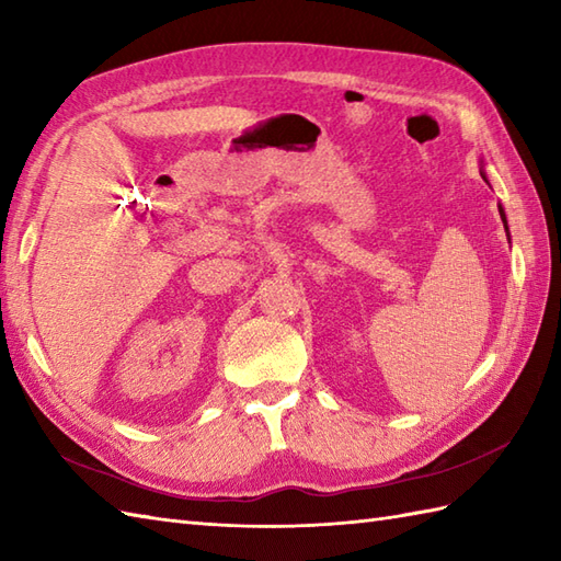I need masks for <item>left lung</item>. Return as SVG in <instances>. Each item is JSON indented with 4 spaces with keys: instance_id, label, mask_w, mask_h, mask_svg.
I'll return each instance as SVG.
<instances>
[{
    "instance_id": "obj_1",
    "label": "left lung",
    "mask_w": 561,
    "mask_h": 561,
    "mask_svg": "<svg viewBox=\"0 0 561 561\" xmlns=\"http://www.w3.org/2000/svg\"><path fill=\"white\" fill-rule=\"evenodd\" d=\"M482 173V178H484V181H486V171L482 169L480 171ZM486 183H490V181H486ZM499 214H502V221H504V229H506V233H508V221H506V211H504V207L502 205H499Z\"/></svg>"
}]
</instances>
